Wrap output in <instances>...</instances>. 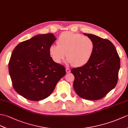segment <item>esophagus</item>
Returning <instances> with one entry per match:
<instances>
[{
	"label": "esophagus",
	"instance_id": "34e87169",
	"mask_svg": "<svg viewBox=\"0 0 128 128\" xmlns=\"http://www.w3.org/2000/svg\"><path fill=\"white\" fill-rule=\"evenodd\" d=\"M71 70L69 69V68H66V73H70Z\"/></svg>",
	"mask_w": 128,
	"mask_h": 128
}]
</instances>
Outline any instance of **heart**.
Returning <instances> with one entry per match:
<instances>
[{
	"instance_id": "obj_1",
	"label": "heart",
	"mask_w": 128,
	"mask_h": 128,
	"mask_svg": "<svg viewBox=\"0 0 128 128\" xmlns=\"http://www.w3.org/2000/svg\"><path fill=\"white\" fill-rule=\"evenodd\" d=\"M57 45L52 44L48 48L50 58L54 63H60L65 58L75 67L87 64L94 50V43L90 38L71 32H65L59 35Z\"/></svg>"
}]
</instances>
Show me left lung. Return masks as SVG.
Instances as JSON below:
<instances>
[{"instance_id":"8db88e82","label":"left lung","mask_w":128,"mask_h":128,"mask_svg":"<svg viewBox=\"0 0 128 128\" xmlns=\"http://www.w3.org/2000/svg\"><path fill=\"white\" fill-rule=\"evenodd\" d=\"M94 43V50L88 63L74 68V89L83 99H102L116 86L120 69V58L110 41L93 34H84Z\"/></svg>"}]
</instances>
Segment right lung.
Returning a JSON list of instances; mask_svg holds the SVG:
<instances>
[{
    "label": "right lung",
    "instance_id": "add662e5",
    "mask_svg": "<svg viewBox=\"0 0 128 128\" xmlns=\"http://www.w3.org/2000/svg\"><path fill=\"white\" fill-rule=\"evenodd\" d=\"M56 40L53 34L38 35L17 44L8 63L12 86L26 99L43 100L50 96L66 74L63 65L54 63L48 48Z\"/></svg>",
    "mask_w": 128,
    "mask_h": 128
}]
</instances>
